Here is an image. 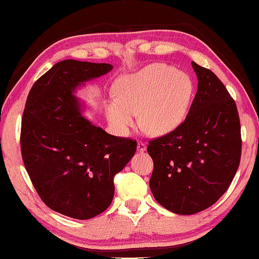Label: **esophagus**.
Returning a JSON list of instances; mask_svg holds the SVG:
<instances>
[{"label": "esophagus", "mask_w": 259, "mask_h": 259, "mask_svg": "<svg viewBox=\"0 0 259 259\" xmlns=\"http://www.w3.org/2000/svg\"><path fill=\"white\" fill-rule=\"evenodd\" d=\"M137 150H138V152H145L146 151V144L144 142H138Z\"/></svg>", "instance_id": "1"}]
</instances>
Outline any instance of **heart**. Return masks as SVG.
<instances>
[{
    "instance_id": "heart-1",
    "label": "heart",
    "mask_w": 259,
    "mask_h": 259,
    "mask_svg": "<svg viewBox=\"0 0 259 259\" xmlns=\"http://www.w3.org/2000/svg\"><path fill=\"white\" fill-rule=\"evenodd\" d=\"M194 93L190 75L156 63L117 78L113 85L115 99L106 105L109 125L128 135L139 114L140 126L151 136L168 135L185 121Z\"/></svg>"
}]
</instances>
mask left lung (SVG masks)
Masks as SVG:
<instances>
[{
  "label": "left lung",
  "mask_w": 259,
  "mask_h": 259,
  "mask_svg": "<svg viewBox=\"0 0 259 259\" xmlns=\"http://www.w3.org/2000/svg\"><path fill=\"white\" fill-rule=\"evenodd\" d=\"M198 91L185 121L153 139L150 187L162 207L178 214L202 211L230 187L241 159V126L233 98L210 69L192 61Z\"/></svg>",
  "instance_id": "obj_1"
}]
</instances>
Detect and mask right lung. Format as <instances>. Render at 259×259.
<instances>
[{"label":"right lung","instance_id":"obj_1","mask_svg":"<svg viewBox=\"0 0 259 259\" xmlns=\"http://www.w3.org/2000/svg\"><path fill=\"white\" fill-rule=\"evenodd\" d=\"M112 69L105 63L59 61L34 83L26 100L20 134L25 168L43 202L75 219H90L109 207L114 176L137 148L136 140L87 120L74 95Z\"/></svg>","mask_w":259,"mask_h":259}]
</instances>
